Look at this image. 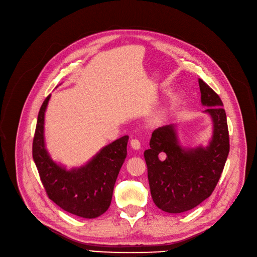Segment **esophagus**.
I'll return each instance as SVG.
<instances>
[{"label":"esophagus","mask_w":257,"mask_h":257,"mask_svg":"<svg viewBox=\"0 0 257 257\" xmlns=\"http://www.w3.org/2000/svg\"><path fill=\"white\" fill-rule=\"evenodd\" d=\"M130 145H131V147L133 148L134 150L141 149V142L138 139H132L131 142H130Z\"/></svg>","instance_id":"esophagus-1"}]
</instances>
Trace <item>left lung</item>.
I'll return each instance as SVG.
<instances>
[{
	"instance_id": "1",
	"label": "left lung",
	"mask_w": 257,
	"mask_h": 257,
	"mask_svg": "<svg viewBox=\"0 0 257 257\" xmlns=\"http://www.w3.org/2000/svg\"><path fill=\"white\" fill-rule=\"evenodd\" d=\"M201 103L208 108L212 137L206 147L183 148L174 124L155 129L150 149L144 156L155 205L169 213L191 210L213 192L229 153V133L223 103L202 79H199Z\"/></svg>"
}]
</instances>
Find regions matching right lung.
<instances>
[{
  "label": "right lung",
  "instance_id": "1",
  "mask_svg": "<svg viewBox=\"0 0 257 257\" xmlns=\"http://www.w3.org/2000/svg\"><path fill=\"white\" fill-rule=\"evenodd\" d=\"M51 94L40 107L32 155L48 197L63 210L85 219L103 214L110 206L118 172L127 156L128 136L105 146L88 163L66 170L54 163L45 145V112Z\"/></svg>",
  "mask_w": 257,
  "mask_h": 257
}]
</instances>
